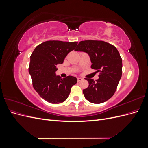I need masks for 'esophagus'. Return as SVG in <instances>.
<instances>
[{
    "instance_id": "34e87169",
    "label": "esophagus",
    "mask_w": 148,
    "mask_h": 148,
    "mask_svg": "<svg viewBox=\"0 0 148 148\" xmlns=\"http://www.w3.org/2000/svg\"><path fill=\"white\" fill-rule=\"evenodd\" d=\"M82 80H83V79H82V78H77V81H78V82H81V81H82Z\"/></svg>"
}]
</instances>
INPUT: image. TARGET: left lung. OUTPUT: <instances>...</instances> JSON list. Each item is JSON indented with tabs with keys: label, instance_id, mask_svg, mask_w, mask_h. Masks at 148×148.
I'll list each match as a JSON object with an SVG mask.
<instances>
[{
	"label": "left lung",
	"instance_id": "1",
	"mask_svg": "<svg viewBox=\"0 0 148 148\" xmlns=\"http://www.w3.org/2000/svg\"><path fill=\"white\" fill-rule=\"evenodd\" d=\"M76 51L86 52L90 57L91 68L99 71V79L85 78L89 83L83 89L86 99L94 104H101L113 96L122 73V60L114 46L102 41L87 40L79 42Z\"/></svg>",
	"mask_w": 148,
	"mask_h": 148
}]
</instances>
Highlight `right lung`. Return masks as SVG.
I'll return each instance as SVG.
<instances>
[{"mask_svg": "<svg viewBox=\"0 0 148 148\" xmlns=\"http://www.w3.org/2000/svg\"><path fill=\"white\" fill-rule=\"evenodd\" d=\"M77 44L78 42L47 41L39 44L31 53L29 73L33 88L49 103L64 102L71 87L77 83V78L72 76L62 79L56 75L57 65L63 63L65 57Z\"/></svg>", "mask_w": 148, "mask_h": 148, "instance_id": "1", "label": "right lung"}]
</instances>
